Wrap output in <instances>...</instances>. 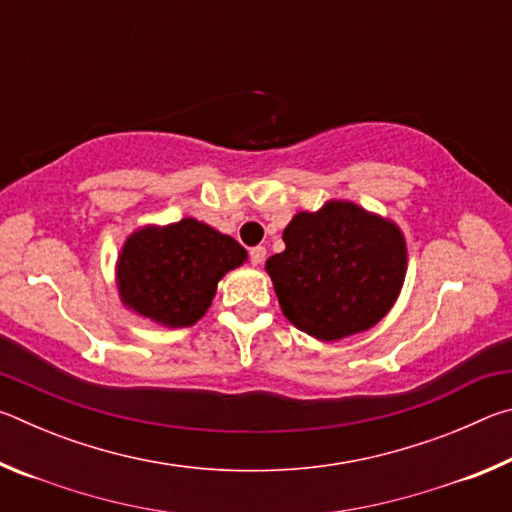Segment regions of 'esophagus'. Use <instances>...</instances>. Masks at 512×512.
I'll list each match as a JSON object with an SVG mask.
<instances>
[{
	"instance_id": "1",
	"label": "esophagus",
	"mask_w": 512,
	"mask_h": 512,
	"mask_svg": "<svg viewBox=\"0 0 512 512\" xmlns=\"http://www.w3.org/2000/svg\"><path fill=\"white\" fill-rule=\"evenodd\" d=\"M248 257H250V264H255V266H259L266 259V248L264 246H255V248H250L248 250Z\"/></svg>"
}]
</instances>
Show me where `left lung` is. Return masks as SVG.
I'll use <instances>...</instances> for the list:
<instances>
[{"instance_id": "left-lung-1", "label": "left lung", "mask_w": 512, "mask_h": 512, "mask_svg": "<svg viewBox=\"0 0 512 512\" xmlns=\"http://www.w3.org/2000/svg\"><path fill=\"white\" fill-rule=\"evenodd\" d=\"M282 253L266 271L282 314L318 341H339L377 325L406 275V244L393 221L348 201L298 212Z\"/></svg>"}]
</instances>
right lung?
<instances>
[{
    "instance_id": "add662e5",
    "label": "right lung",
    "mask_w": 512,
    "mask_h": 512,
    "mask_svg": "<svg viewBox=\"0 0 512 512\" xmlns=\"http://www.w3.org/2000/svg\"><path fill=\"white\" fill-rule=\"evenodd\" d=\"M246 257L235 239L196 219L146 225L119 253V298L164 327H189L210 309L221 277Z\"/></svg>"
}]
</instances>
